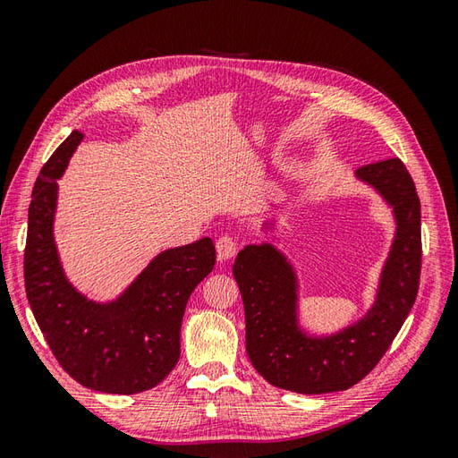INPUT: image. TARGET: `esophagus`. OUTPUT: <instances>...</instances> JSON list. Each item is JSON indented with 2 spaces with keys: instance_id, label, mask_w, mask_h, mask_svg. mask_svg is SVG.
Instances as JSON below:
<instances>
[{
  "instance_id": "obj_1",
  "label": "esophagus",
  "mask_w": 458,
  "mask_h": 458,
  "mask_svg": "<svg viewBox=\"0 0 458 458\" xmlns=\"http://www.w3.org/2000/svg\"><path fill=\"white\" fill-rule=\"evenodd\" d=\"M216 250H217V258L225 261L237 254V242H234L231 237H227V234H224V237H219L216 241Z\"/></svg>"
}]
</instances>
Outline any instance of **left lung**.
<instances>
[{
    "instance_id": "left-lung-1",
    "label": "left lung",
    "mask_w": 458,
    "mask_h": 458,
    "mask_svg": "<svg viewBox=\"0 0 458 458\" xmlns=\"http://www.w3.org/2000/svg\"><path fill=\"white\" fill-rule=\"evenodd\" d=\"M355 177L392 208L395 234L374 303L353 325L332 335H308L298 321V275L288 258L269 242L248 244L234 258L248 359L263 378L283 390L330 394L363 380L390 348L417 300L420 200L405 164L392 157L361 165Z\"/></svg>"
}]
</instances>
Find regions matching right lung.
Wrapping results in <instances>:
<instances>
[{
  "label": "right lung",
  "instance_id": "1",
  "mask_svg": "<svg viewBox=\"0 0 458 458\" xmlns=\"http://www.w3.org/2000/svg\"><path fill=\"white\" fill-rule=\"evenodd\" d=\"M84 133L72 131L36 179L24 248L26 298L61 367L81 386L131 395L160 384L179 359L189 296L214 269L212 239L168 248L123 293L95 301L66 279L53 237L59 185Z\"/></svg>",
  "mask_w": 458,
  "mask_h": 458
}]
</instances>
